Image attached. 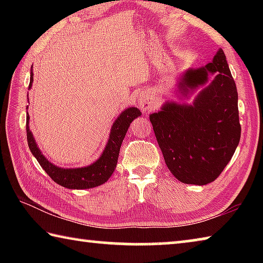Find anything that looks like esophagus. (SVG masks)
Segmentation results:
<instances>
[{"mask_svg": "<svg viewBox=\"0 0 263 263\" xmlns=\"http://www.w3.org/2000/svg\"><path fill=\"white\" fill-rule=\"evenodd\" d=\"M139 104H140L141 110L145 111V112L148 110H152V108L154 106L152 100H149L148 97H140Z\"/></svg>", "mask_w": 263, "mask_h": 263, "instance_id": "34e87169", "label": "esophagus"}]
</instances>
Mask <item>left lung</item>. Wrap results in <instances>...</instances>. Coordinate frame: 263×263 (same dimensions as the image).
<instances>
[{"mask_svg": "<svg viewBox=\"0 0 263 263\" xmlns=\"http://www.w3.org/2000/svg\"><path fill=\"white\" fill-rule=\"evenodd\" d=\"M193 105L167 102L149 116L169 171L182 183L203 185L215 181L230 162L239 144L238 91L225 53L198 69H189L180 82L182 92L205 84Z\"/></svg>", "mask_w": 263, "mask_h": 263, "instance_id": "1", "label": "left lung"}]
</instances>
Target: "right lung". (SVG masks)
I'll return each instance as SVG.
<instances>
[{
    "instance_id": "right-lung-1",
    "label": "right lung",
    "mask_w": 263,
    "mask_h": 263,
    "mask_svg": "<svg viewBox=\"0 0 263 263\" xmlns=\"http://www.w3.org/2000/svg\"><path fill=\"white\" fill-rule=\"evenodd\" d=\"M33 82V73L31 69L30 75V84L31 88ZM141 115L140 110L137 108H128L119 115V117L116 119L112 128H111L110 137L108 144L105 146L103 154L90 166L82 168H59L52 164L42 154L41 149L37 147V144L33 139L32 133L29 128V115L26 117V139H28L29 148L33 157L37 159L39 164L43 167L44 171L47 173V175L51 179L57 182L65 188L68 189H89L94 186L101 185L105 183L109 180V177L112 175L116 168V164L118 161L119 149H121L122 142L125 137L127 128L130 126L132 121Z\"/></svg>"
}]
</instances>
